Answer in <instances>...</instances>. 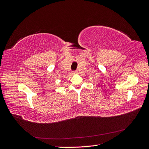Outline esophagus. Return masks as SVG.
<instances>
[{"instance_id":"1","label":"esophagus","mask_w":149,"mask_h":149,"mask_svg":"<svg viewBox=\"0 0 149 149\" xmlns=\"http://www.w3.org/2000/svg\"><path fill=\"white\" fill-rule=\"evenodd\" d=\"M72 73L73 74H77L78 73V71H74L72 72Z\"/></svg>"}]
</instances>
